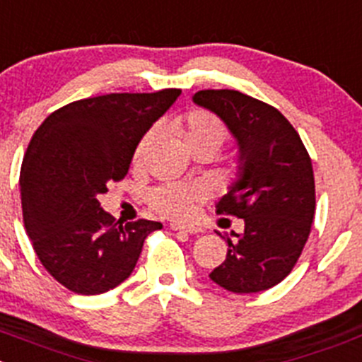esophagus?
<instances>
[{
  "mask_svg": "<svg viewBox=\"0 0 362 362\" xmlns=\"http://www.w3.org/2000/svg\"><path fill=\"white\" fill-rule=\"evenodd\" d=\"M170 227L171 230L185 232V234H198V232H200V228L198 227H192V225H180V223H171Z\"/></svg>",
  "mask_w": 362,
  "mask_h": 362,
  "instance_id": "esophagus-1",
  "label": "esophagus"
}]
</instances>
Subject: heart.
<instances>
[{
  "instance_id": "b5f03b06",
  "label": "heart",
  "mask_w": 362,
  "mask_h": 362,
  "mask_svg": "<svg viewBox=\"0 0 362 362\" xmlns=\"http://www.w3.org/2000/svg\"><path fill=\"white\" fill-rule=\"evenodd\" d=\"M177 132L180 135L182 143L185 148L198 146V144H211V146L219 148L227 137L225 127L219 123L218 117L205 110H194L189 112L182 119V123L177 124ZM157 130L150 128L143 135L135 146L134 158L141 160L150 150L151 144L155 143ZM202 200V192L197 187H189V185L180 184H168L153 189L150 192V205L158 211L160 214L175 219H185L194 212V205Z\"/></svg>"
}]
</instances>
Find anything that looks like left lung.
Segmentation results:
<instances>
[{"instance_id":"1","label":"left lung","mask_w":362,"mask_h":362,"mask_svg":"<svg viewBox=\"0 0 362 362\" xmlns=\"http://www.w3.org/2000/svg\"><path fill=\"white\" fill-rule=\"evenodd\" d=\"M192 101L214 112L238 144V175L216 205L218 214L245 219L227 238V259L212 282L250 295L291 273L314 219V175L300 135L275 107L230 89L198 90Z\"/></svg>"}]
</instances>
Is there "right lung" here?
I'll return each instance as SVG.
<instances>
[{
  "label": "right lung",
  "instance_id": "1",
  "mask_svg": "<svg viewBox=\"0 0 362 362\" xmlns=\"http://www.w3.org/2000/svg\"><path fill=\"white\" fill-rule=\"evenodd\" d=\"M105 94L49 114L33 134L21 165L25 228L37 257L78 295L114 289L134 272L144 239L162 223L114 221L98 197L128 173L135 146L180 96Z\"/></svg>",
  "mask_w": 362,
  "mask_h": 362
}]
</instances>
